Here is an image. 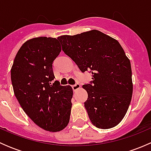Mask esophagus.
<instances>
[{"instance_id": "34e87169", "label": "esophagus", "mask_w": 151, "mask_h": 151, "mask_svg": "<svg viewBox=\"0 0 151 151\" xmlns=\"http://www.w3.org/2000/svg\"><path fill=\"white\" fill-rule=\"evenodd\" d=\"M80 87H81V85H80V84H79V83H76L75 85H72V88L74 90V91H76L77 90H78L79 88H80Z\"/></svg>"}]
</instances>
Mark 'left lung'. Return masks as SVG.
I'll return each mask as SVG.
<instances>
[{"mask_svg": "<svg viewBox=\"0 0 151 151\" xmlns=\"http://www.w3.org/2000/svg\"><path fill=\"white\" fill-rule=\"evenodd\" d=\"M65 54L82 72L91 71L84 103L91 123L99 129L115 127L124 118L133 92L129 59L116 39L97 30L58 38Z\"/></svg>", "mask_w": 151, "mask_h": 151, "instance_id": "left-lung-1", "label": "left lung"}]
</instances>
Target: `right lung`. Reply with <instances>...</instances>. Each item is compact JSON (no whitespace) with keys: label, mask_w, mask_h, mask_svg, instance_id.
Masks as SVG:
<instances>
[{"label":"right lung","mask_w":151,"mask_h":151,"mask_svg":"<svg viewBox=\"0 0 151 151\" xmlns=\"http://www.w3.org/2000/svg\"><path fill=\"white\" fill-rule=\"evenodd\" d=\"M60 51L55 38L29 39L19 48L11 69L14 93L21 107L37 126L52 132L66 127L72 105V88L52 81V63Z\"/></svg>","instance_id":"obj_1"}]
</instances>
